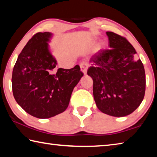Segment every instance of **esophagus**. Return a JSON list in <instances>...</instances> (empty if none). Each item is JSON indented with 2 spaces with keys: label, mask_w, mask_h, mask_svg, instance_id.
Masks as SVG:
<instances>
[{
  "label": "esophagus",
  "mask_w": 157,
  "mask_h": 157,
  "mask_svg": "<svg viewBox=\"0 0 157 157\" xmlns=\"http://www.w3.org/2000/svg\"><path fill=\"white\" fill-rule=\"evenodd\" d=\"M89 67V64L86 62H82L80 63V69H81V71L82 73H83L84 75H86V73L87 72V69H88Z\"/></svg>",
  "instance_id": "esophagus-1"
}]
</instances>
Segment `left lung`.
I'll return each mask as SVG.
<instances>
[{"label":"left lung","instance_id":"1","mask_svg":"<svg viewBox=\"0 0 157 157\" xmlns=\"http://www.w3.org/2000/svg\"><path fill=\"white\" fill-rule=\"evenodd\" d=\"M109 49L93 55L87 74L94 81L93 94L97 107L115 117L129 115L139 107L145 92V73L136 50L125 37L106 33Z\"/></svg>","mask_w":157,"mask_h":157}]
</instances>
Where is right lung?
<instances>
[{"label":"right lung","mask_w":157,"mask_h":157,"mask_svg":"<svg viewBox=\"0 0 157 157\" xmlns=\"http://www.w3.org/2000/svg\"><path fill=\"white\" fill-rule=\"evenodd\" d=\"M52 34L38 33L28 41L13 68L12 92L23 110L38 118H48L64 111L82 76L79 65L58 68L48 49Z\"/></svg>","instance_id":"1"}]
</instances>
